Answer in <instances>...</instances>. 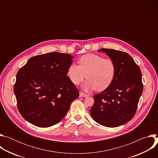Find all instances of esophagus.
<instances>
[{
  "label": "esophagus",
  "mask_w": 158,
  "mask_h": 158,
  "mask_svg": "<svg viewBox=\"0 0 158 158\" xmlns=\"http://www.w3.org/2000/svg\"><path fill=\"white\" fill-rule=\"evenodd\" d=\"M79 96L80 97H84V98H85L87 96V94L84 93H82V92H80L79 93Z\"/></svg>",
  "instance_id": "obj_1"
}]
</instances>
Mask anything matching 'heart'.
<instances>
[{"mask_svg":"<svg viewBox=\"0 0 158 158\" xmlns=\"http://www.w3.org/2000/svg\"><path fill=\"white\" fill-rule=\"evenodd\" d=\"M78 64L79 65L71 64L67 68V75L75 85L79 84L85 77L88 78L83 85L85 90L102 91L107 88L115 77L116 65L110 58L87 54L79 58Z\"/></svg>","mask_w":158,"mask_h":158,"instance_id":"1","label":"heart"}]
</instances>
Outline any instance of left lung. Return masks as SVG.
<instances>
[{
	"label": "left lung",
	"mask_w": 158,
	"mask_h": 158,
	"mask_svg": "<svg viewBox=\"0 0 158 158\" xmlns=\"http://www.w3.org/2000/svg\"><path fill=\"white\" fill-rule=\"evenodd\" d=\"M115 63L116 72L111 84L104 91L94 95L91 109L93 119L104 126L114 127L126 124L136 114L143 93L142 74L139 67L126 52L100 49Z\"/></svg>",
	"instance_id": "left-lung-1"
}]
</instances>
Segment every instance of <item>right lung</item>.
<instances>
[{
	"label": "right lung",
	"mask_w": 158,
	"mask_h": 158,
	"mask_svg": "<svg viewBox=\"0 0 158 158\" xmlns=\"http://www.w3.org/2000/svg\"><path fill=\"white\" fill-rule=\"evenodd\" d=\"M73 56L51 52L34 56L19 70L14 91L21 116L40 127L60 122L79 90L67 76Z\"/></svg>",
	"instance_id": "right-lung-1"
}]
</instances>
